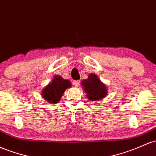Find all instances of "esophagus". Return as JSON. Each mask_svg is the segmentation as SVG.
I'll return each instance as SVG.
<instances>
[{
	"label": "esophagus",
	"instance_id": "esophagus-1",
	"mask_svg": "<svg viewBox=\"0 0 156 156\" xmlns=\"http://www.w3.org/2000/svg\"><path fill=\"white\" fill-rule=\"evenodd\" d=\"M73 84L74 85L75 87H79V85H80V81H73Z\"/></svg>",
	"mask_w": 156,
	"mask_h": 156
}]
</instances>
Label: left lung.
I'll return each mask as SVG.
<instances>
[{"mask_svg":"<svg viewBox=\"0 0 156 156\" xmlns=\"http://www.w3.org/2000/svg\"><path fill=\"white\" fill-rule=\"evenodd\" d=\"M83 90L87 93V98L92 101H96L104 98L107 95V87L101 81L94 73L89 75L88 78L81 81Z\"/></svg>","mask_w":156,"mask_h":156,"instance_id":"obj_1","label":"left lung"}]
</instances>
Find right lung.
<instances>
[{
    "label": "right lung",
    "mask_w": 156,
    "mask_h": 156,
    "mask_svg": "<svg viewBox=\"0 0 156 156\" xmlns=\"http://www.w3.org/2000/svg\"><path fill=\"white\" fill-rule=\"evenodd\" d=\"M71 87L72 84L69 80H65L59 75H55L52 81L44 88L41 95L48 103H58L65 90Z\"/></svg>",
    "instance_id": "add662e5"
}]
</instances>
